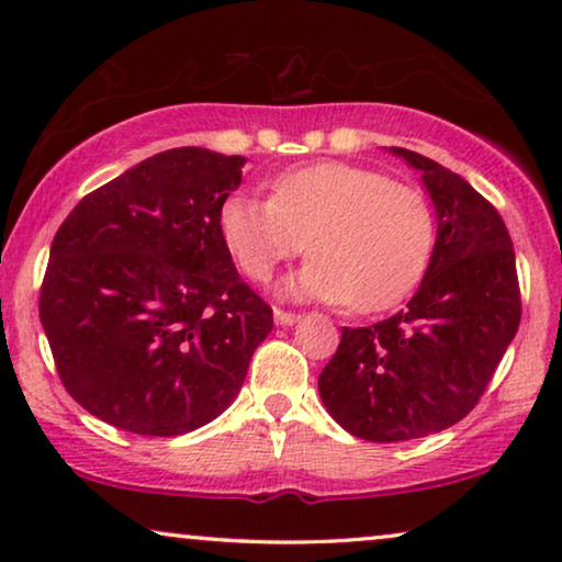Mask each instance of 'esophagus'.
Masks as SVG:
<instances>
[{
	"label": "esophagus",
	"mask_w": 562,
	"mask_h": 562,
	"mask_svg": "<svg viewBox=\"0 0 562 562\" xmlns=\"http://www.w3.org/2000/svg\"><path fill=\"white\" fill-rule=\"evenodd\" d=\"M273 317H276V325H294V322L299 319V314L296 312H286V310H281V306H276Z\"/></svg>",
	"instance_id": "34e87169"
}]
</instances>
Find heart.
Wrapping results in <instances>:
<instances>
[{
    "label": "heart",
    "mask_w": 562,
    "mask_h": 562,
    "mask_svg": "<svg viewBox=\"0 0 562 562\" xmlns=\"http://www.w3.org/2000/svg\"><path fill=\"white\" fill-rule=\"evenodd\" d=\"M220 235L252 281L271 279L310 237L314 256L291 291L379 312L417 286L432 256L435 220L414 187L375 168L322 160L276 176L268 199L227 196Z\"/></svg>",
    "instance_id": "1"
}]
</instances>
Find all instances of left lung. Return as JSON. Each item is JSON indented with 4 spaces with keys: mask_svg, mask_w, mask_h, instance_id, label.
I'll return each instance as SVG.
<instances>
[{
    "mask_svg": "<svg viewBox=\"0 0 562 562\" xmlns=\"http://www.w3.org/2000/svg\"><path fill=\"white\" fill-rule=\"evenodd\" d=\"M432 196L437 240L406 310L371 327H342L319 373L337 425L371 442L442 432L471 414L517 335L521 296L509 229L463 176L391 148Z\"/></svg>",
    "mask_w": 562,
    "mask_h": 562,
    "instance_id": "1",
    "label": "left lung"
}]
</instances>
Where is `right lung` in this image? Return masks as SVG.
Masks as SVG:
<instances>
[{"mask_svg": "<svg viewBox=\"0 0 562 562\" xmlns=\"http://www.w3.org/2000/svg\"><path fill=\"white\" fill-rule=\"evenodd\" d=\"M243 164L164 150L83 196L53 237L45 337L60 383L106 425L148 437L206 425L271 333L273 310L220 235Z\"/></svg>", "mask_w": 562, "mask_h": 562, "instance_id": "add662e5", "label": "right lung"}]
</instances>
